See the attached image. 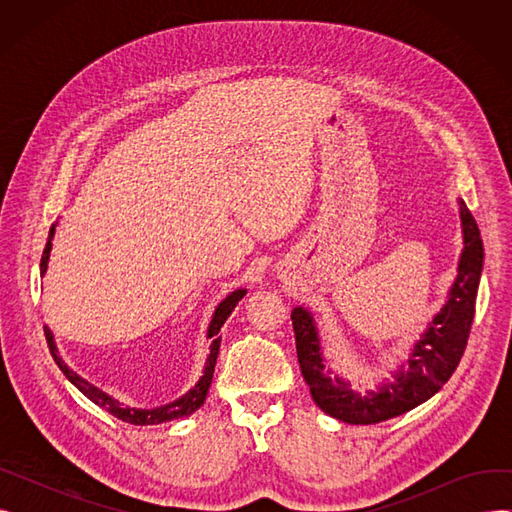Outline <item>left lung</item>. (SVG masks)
I'll use <instances>...</instances> for the list:
<instances>
[{
    "mask_svg": "<svg viewBox=\"0 0 512 512\" xmlns=\"http://www.w3.org/2000/svg\"><path fill=\"white\" fill-rule=\"evenodd\" d=\"M459 218L463 249L444 305L427 321L405 359L390 371V378L378 380L373 388L353 390L351 382L334 373L328 367L313 311L303 305L292 309L301 373L315 405L326 415L351 425L380 423L419 407L450 380L465 353L483 272L481 234L463 199H459Z\"/></svg>",
    "mask_w": 512,
    "mask_h": 512,
    "instance_id": "1",
    "label": "left lung"
}]
</instances>
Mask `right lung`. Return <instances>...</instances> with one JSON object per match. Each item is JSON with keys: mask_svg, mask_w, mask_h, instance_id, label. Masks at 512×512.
Listing matches in <instances>:
<instances>
[{"mask_svg": "<svg viewBox=\"0 0 512 512\" xmlns=\"http://www.w3.org/2000/svg\"><path fill=\"white\" fill-rule=\"evenodd\" d=\"M56 226H58V222L49 228L47 245H45L43 257H41V278L47 272L49 253H51V240H53V234H56ZM245 294H247V288H236V290H232L228 294V297L218 307H215V311L211 315V321H209V326H207L209 355H207V361H205V367H203V375L197 380V384L191 390H188L186 394H182L180 398L168 402V405L155 407V409L126 407L124 402L116 400L114 396L103 392L101 388L93 386L91 382H87L83 378V375H78L74 369H70L68 363H64V359H62V355L58 351L56 338H53V332L47 326H45V338H47V344H49V351H51L53 361L58 363V367L62 369V373L66 375L68 382H72L91 402H95L97 407L105 409L107 413H112L114 417H118V419H122L126 423H132V425H159V423H168V421H176V419L193 415L197 409L203 407V402H205L207 392H209V386H211V380H213L215 361H218V353H220V342H222L220 330L226 324V319L232 315V311L236 309V305L242 301V297H245Z\"/></svg>", "mask_w": 512, "mask_h": 512, "instance_id": "obj_1", "label": "right lung"}]
</instances>
